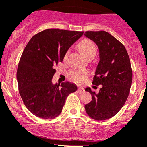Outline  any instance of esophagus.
<instances>
[{"label": "esophagus", "instance_id": "obj_1", "mask_svg": "<svg viewBox=\"0 0 147 147\" xmlns=\"http://www.w3.org/2000/svg\"><path fill=\"white\" fill-rule=\"evenodd\" d=\"M78 92L79 94L83 93V92H84V88H82V87L78 88Z\"/></svg>", "mask_w": 147, "mask_h": 147}]
</instances>
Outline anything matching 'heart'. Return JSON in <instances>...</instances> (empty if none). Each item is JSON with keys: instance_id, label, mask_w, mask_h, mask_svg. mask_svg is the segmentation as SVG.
<instances>
[{"instance_id": "obj_1", "label": "heart", "mask_w": 147, "mask_h": 147, "mask_svg": "<svg viewBox=\"0 0 147 147\" xmlns=\"http://www.w3.org/2000/svg\"><path fill=\"white\" fill-rule=\"evenodd\" d=\"M78 47L82 53L86 57V58H92V57L95 56L96 53L97 48L95 44L91 40L83 39L78 44ZM69 51H67L65 54L64 59H67L68 56ZM89 75V72L86 69H75V70L71 71L70 72V78L72 81L75 82L77 83H82L86 80Z\"/></svg>"}]
</instances>
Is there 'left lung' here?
<instances>
[{"label": "left lung", "mask_w": 147, "mask_h": 147, "mask_svg": "<svg viewBox=\"0 0 147 147\" xmlns=\"http://www.w3.org/2000/svg\"><path fill=\"white\" fill-rule=\"evenodd\" d=\"M84 35L98 46L100 60L92 84L101 85L98 94L86 88L92 101L84 108L92 119L107 120L118 113L129 96L132 82L130 60L124 45L108 32H86Z\"/></svg>", "instance_id": "8db88e82"}]
</instances>
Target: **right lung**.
Here are the masks:
<instances>
[{
  "instance_id": "add662e5",
  "label": "right lung",
  "mask_w": 147,
  "mask_h": 147,
  "mask_svg": "<svg viewBox=\"0 0 147 147\" xmlns=\"http://www.w3.org/2000/svg\"><path fill=\"white\" fill-rule=\"evenodd\" d=\"M84 32L48 29L34 35L24 48L17 71L19 93L36 117L53 119L61 114L67 97L77 91L73 83H52L54 67Z\"/></svg>"
}]
</instances>
